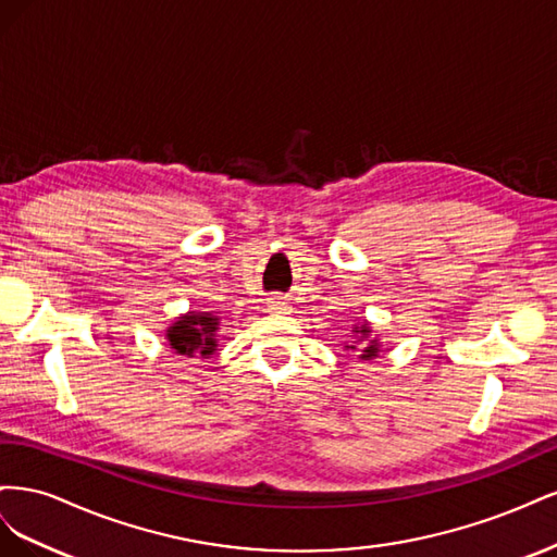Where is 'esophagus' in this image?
<instances>
[{"label": "esophagus", "mask_w": 557, "mask_h": 557, "mask_svg": "<svg viewBox=\"0 0 557 557\" xmlns=\"http://www.w3.org/2000/svg\"><path fill=\"white\" fill-rule=\"evenodd\" d=\"M267 309L272 313H290V301L281 295H274L267 299Z\"/></svg>", "instance_id": "obj_1"}]
</instances>
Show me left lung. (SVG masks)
<instances>
[{
	"label": "left lung",
	"mask_w": 557,
	"mask_h": 557,
	"mask_svg": "<svg viewBox=\"0 0 557 557\" xmlns=\"http://www.w3.org/2000/svg\"><path fill=\"white\" fill-rule=\"evenodd\" d=\"M352 332L358 334V342H364V348H362V356H360V360H372V358H376L379 356V339L376 336H372V330H369V323H362V325H358V327H352ZM346 348H350V350H358L356 348V344L352 346H346Z\"/></svg>",
	"instance_id": "obj_1"
}]
</instances>
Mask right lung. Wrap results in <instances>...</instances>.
<instances>
[{"instance_id":"obj_1","label":"right lung","mask_w":557,"mask_h":557,"mask_svg":"<svg viewBox=\"0 0 557 557\" xmlns=\"http://www.w3.org/2000/svg\"><path fill=\"white\" fill-rule=\"evenodd\" d=\"M218 327H221V318L218 315L207 311H188L166 327L164 336L178 356L209 358L218 350Z\"/></svg>"}]
</instances>
